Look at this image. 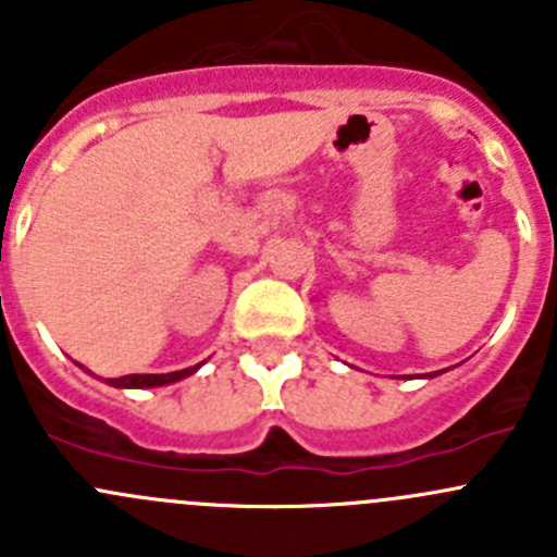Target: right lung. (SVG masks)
<instances>
[{"instance_id":"right-lung-1","label":"right lung","mask_w":557,"mask_h":557,"mask_svg":"<svg viewBox=\"0 0 557 557\" xmlns=\"http://www.w3.org/2000/svg\"><path fill=\"white\" fill-rule=\"evenodd\" d=\"M201 363L188 369H180V372H170V374H126V377H115V380H107V385L112 387H159V385H170L177 383V380L190 377V374L199 369Z\"/></svg>"}]
</instances>
